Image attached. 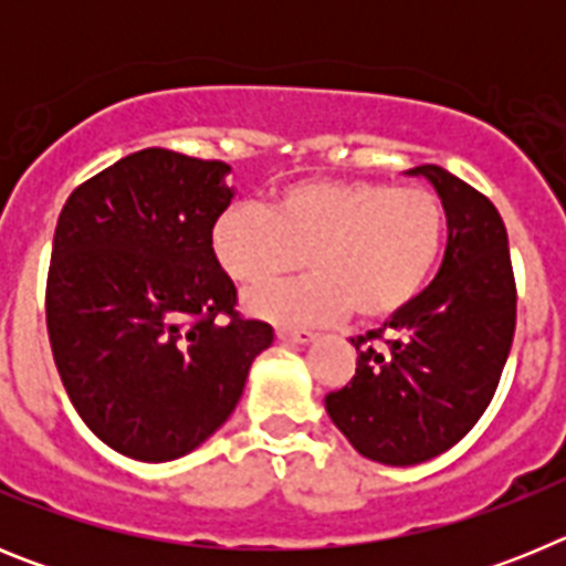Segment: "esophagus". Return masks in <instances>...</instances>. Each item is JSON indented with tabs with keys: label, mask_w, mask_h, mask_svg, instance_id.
I'll list each match as a JSON object with an SVG mask.
<instances>
[{
	"label": "esophagus",
	"mask_w": 566,
	"mask_h": 566,
	"mask_svg": "<svg viewBox=\"0 0 566 566\" xmlns=\"http://www.w3.org/2000/svg\"><path fill=\"white\" fill-rule=\"evenodd\" d=\"M317 337L314 332H306V328H289V326H280L277 328V339L286 345H303V343H312Z\"/></svg>",
	"instance_id": "obj_1"
}]
</instances>
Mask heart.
Here are the masks:
<instances>
[{"mask_svg":"<svg viewBox=\"0 0 566 566\" xmlns=\"http://www.w3.org/2000/svg\"><path fill=\"white\" fill-rule=\"evenodd\" d=\"M212 254L247 289L303 266L314 274L249 297L260 317L308 326L343 317L379 323L408 308L442 254L444 207L428 187L312 178L280 189L269 212L232 203L212 223Z\"/></svg>","mask_w":566,"mask_h":566,"instance_id":"heart-1","label":"heart"}]
</instances>
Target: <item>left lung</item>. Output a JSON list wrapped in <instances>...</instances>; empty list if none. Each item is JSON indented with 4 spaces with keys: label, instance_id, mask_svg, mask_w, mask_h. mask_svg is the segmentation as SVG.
Returning <instances> with one entry per match:
<instances>
[{
    "label": "left lung",
    "instance_id": "1",
    "mask_svg": "<svg viewBox=\"0 0 566 566\" xmlns=\"http://www.w3.org/2000/svg\"><path fill=\"white\" fill-rule=\"evenodd\" d=\"M442 198L448 249L433 283L382 328L352 339L357 371L326 411L363 457L417 464L488 411L516 332V277L502 214L437 164L413 167Z\"/></svg>",
    "mask_w": 566,
    "mask_h": 566
}]
</instances>
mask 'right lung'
Returning <instances> with one entry per match:
<instances>
[{
	"label": "right lung",
	"mask_w": 566,
	"mask_h": 566,
	"mask_svg": "<svg viewBox=\"0 0 566 566\" xmlns=\"http://www.w3.org/2000/svg\"><path fill=\"white\" fill-rule=\"evenodd\" d=\"M229 164L133 153L73 189L48 269L59 377L90 431L124 457L169 462L234 411L274 328L238 312L212 254Z\"/></svg>",
	"instance_id": "obj_1"
}]
</instances>
